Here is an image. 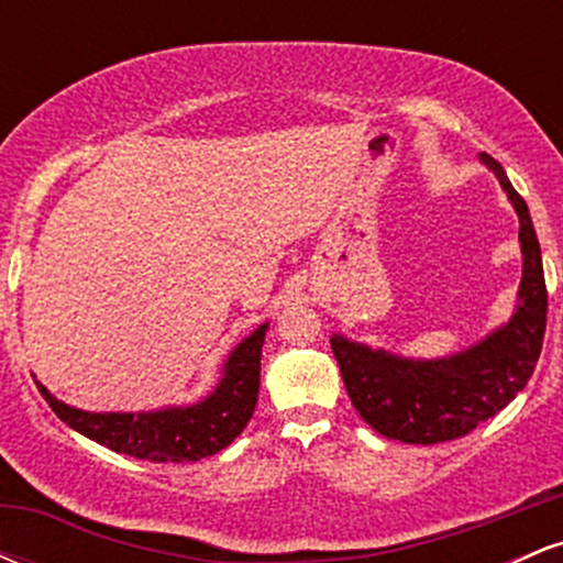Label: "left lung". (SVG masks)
Instances as JSON below:
<instances>
[{
  "label": "left lung",
  "instance_id": "1",
  "mask_svg": "<svg viewBox=\"0 0 563 563\" xmlns=\"http://www.w3.org/2000/svg\"><path fill=\"white\" fill-rule=\"evenodd\" d=\"M479 158L519 214L521 286L510 320L474 346L437 360L402 357L341 333L331 339L349 399L386 439L439 444L466 437L525 389L538 365L548 314L540 243L525 198L508 183L503 166L487 153Z\"/></svg>",
  "mask_w": 563,
  "mask_h": 563
}]
</instances>
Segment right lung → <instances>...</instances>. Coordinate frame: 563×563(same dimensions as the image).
I'll return each instance as SVG.
<instances>
[{
    "label": "right lung",
    "instance_id": "obj_1",
    "mask_svg": "<svg viewBox=\"0 0 563 563\" xmlns=\"http://www.w3.org/2000/svg\"><path fill=\"white\" fill-rule=\"evenodd\" d=\"M267 328L269 322H262L232 349L214 391L192 405L140 412H89L53 397L38 380L36 386L63 423L102 448L151 463L200 461L228 448L254 416Z\"/></svg>",
    "mask_w": 563,
    "mask_h": 563
}]
</instances>
